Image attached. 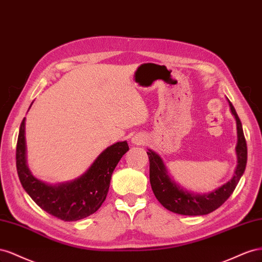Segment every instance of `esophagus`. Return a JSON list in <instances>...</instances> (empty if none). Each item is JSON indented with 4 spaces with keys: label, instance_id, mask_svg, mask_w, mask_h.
I'll return each mask as SVG.
<instances>
[{
    "label": "esophagus",
    "instance_id": "esophagus-1",
    "mask_svg": "<svg viewBox=\"0 0 262 262\" xmlns=\"http://www.w3.org/2000/svg\"><path fill=\"white\" fill-rule=\"evenodd\" d=\"M146 139L143 136H135L133 138V143L136 145H144Z\"/></svg>",
    "mask_w": 262,
    "mask_h": 262
}]
</instances>
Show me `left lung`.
<instances>
[{
  "label": "left lung",
  "instance_id": "left-lung-1",
  "mask_svg": "<svg viewBox=\"0 0 262 262\" xmlns=\"http://www.w3.org/2000/svg\"><path fill=\"white\" fill-rule=\"evenodd\" d=\"M229 106L237 123V167L234 177L217 190L208 194H202V195L184 191L169 178L160 157L152 150L147 151L149 158V180H150L152 192L157 200L167 210L177 214L189 216L206 215L217 210L234 192L246 169L247 144H246L241 119H239L235 107L230 102Z\"/></svg>",
  "mask_w": 262,
  "mask_h": 262
}]
</instances>
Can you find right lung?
<instances>
[{"label": "right lung", "instance_id": "1", "mask_svg": "<svg viewBox=\"0 0 262 262\" xmlns=\"http://www.w3.org/2000/svg\"><path fill=\"white\" fill-rule=\"evenodd\" d=\"M25 118L21 121L16 145V169L28 195L43 211L64 222L79 221L95 213L106 199L112 173L128 151L126 141L107 147L84 174L74 181L49 185L36 179L26 166Z\"/></svg>", "mask_w": 262, "mask_h": 262}]
</instances>
